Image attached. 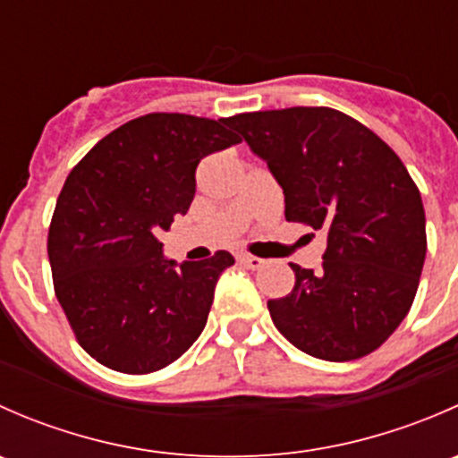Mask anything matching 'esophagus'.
<instances>
[{
	"label": "esophagus",
	"instance_id": "34e87169",
	"mask_svg": "<svg viewBox=\"0 0 458 458\" xmlns=\"http://www.w3.org/2000/svg\"><path fill=\"white\" fill-rule=\"evenodd\" d=\"M239 261H242L243 266L250 267V270H259V267H261L263 263H266V259L255 257V255H248V252H242V255H239Z\"/></svg>",
	"mask_w": 458,
	"mask_h": 458
}]
</instances>
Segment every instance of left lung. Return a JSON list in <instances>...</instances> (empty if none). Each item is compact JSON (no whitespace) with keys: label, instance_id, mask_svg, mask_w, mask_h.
Returning <instances> with one entry per match:
<instances>
[{"label":"left lung","instance_id":"1","mask_svg":"<svg viewBox=\"0 0 458 458\" xmlns=\"http://www.w3.org/2000/svg\"><path fill=\"white\" fill-rule=\"evenodd\" d=\"M284 188L285 219L323 230L318 272L290 263L294 288L267 301L276 330L323 361H352L399 327L426 261V210L403 161L335 108L233 117Z\"/></svg>","mask_w":458,"mask_h":458}]
</instances>
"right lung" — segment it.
<instances>
[{
    "instance_id": "1",
    "label": "right lung",
    "mask_w": 458,
    "mask_h": 458,
    "mask_svg": "<svg viewBox=\"0 0 458 458\" xmlns=\"http://www.w3.org/2000/svg\"><path fill=\"white\" fill-rule=\"evenodd\" d=\"M233 117L152 113L106 135L72 168L48 230L55 294L81 348L106 368L148 374L177 361L206 327L219 250L177 263L157 239L195 199L203 157L239 143Z\"/></svg>"
}]
</instances>
